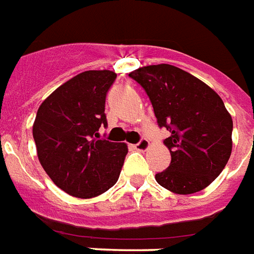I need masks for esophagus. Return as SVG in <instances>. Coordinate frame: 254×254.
<instances>
[{"instance_id": "obj_1", "label": "esophagus", "mask_w": 254, "mask_h": 254, "mask_svg": "<svg viewBox=\"0 0 254 254\" xmlns=\"http://www.w3.org/2000/svg\"><path fill=\"white\" fill-rule=\"evenodd\" d=\"M149 146H150V144H149L148 140H141L138 144H135L134 148L137 149V150H140V152H145V150H148Z\"/></svg>"}]
</instances>
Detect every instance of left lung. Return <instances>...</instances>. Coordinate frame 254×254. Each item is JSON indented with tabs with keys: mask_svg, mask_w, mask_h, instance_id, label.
Segmentation results:
<instances>
[{
	"mask_svg": "<svg viewBox=\"0 0 254 254\" xmlns=\"http://www.w3.org/2000/svg\"><path fill=\"white\" fill-rule=\"evenodd\" d=\"M145 89L158 127L170 135L164 144L170 165L156 181L176 194H191L210 185L232 153L233 121L221 97L190 73L169 64L129 73Z\"/></svg>",
	"mask_w": 254,
	"mask_h": 254,
	"instance_id": "1",
	"label": "left lung"
}]
</instances>
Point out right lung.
I'll list each match as a JSON object with an SVG mask.
<instances>
[{"label":"right lung","mask_w":254,"mask_h":254,"mask_svg":"<svg viewBox=\"0 0 254 254\" xmlns=\"http://www.w3.org/2000/svg\"><path fill=\"white\" fill-rule=\"evenodd\" d=\"M117 74L86 70L46 97L33 124L37 157L60 189L93 198L117 183L127 153L125 142L100 140L106 127L105 97Z\"/></svg>","instance_id":"add662e5"}]
</instances>
